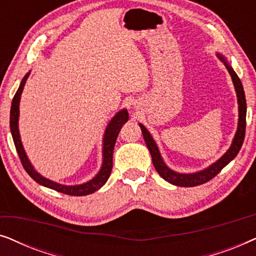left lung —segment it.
<instances>
[{"label":"left lung","instance_id":"left-lung-1","mask_svg":"<svg viewBox=\"0 0 256 256\" xmlns=\"http://www.w3.org/2000/svg\"><path fill=\"white\" fill-rule=\"evenodd\" d=\"M216 57L220 59V62H224V65L226 66L227 71L230 74L232 78L234 88H236V98H238V110H239V118H238V128L234 135L232 144L228 148V150L220 157L218 160H216L214 163H212L211 166L205 168L204 170L197 171V172L192 174H182L177 172L172 169H170L164 162L162 155H160L158 146H157L155 140L150 134L148 129H146L142 124H138L141 127L143 138H144L146 144L148 146L150 155L152 158V164L155 166V169L160 177L164 180L169 182L170 184L176 185V186H183V188H192L197 186V185L204 184L210 180H212L213 177H216L230 160L236 158L238 152H240L241 146H242L244 140V132H246V113H247V104H246V98H244V92L242 84H241L239 76H236V73L234 72L232 66L228 64L227 59L224 57L222 54H216Z\"/></svg>","mask_w":256,"mask_h":256}]
</instances>
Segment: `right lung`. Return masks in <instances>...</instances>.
<instances>
[{"label": "right lung", "mask_w": 256, "mask_h": 256, "mask_svg": "<svg viewBox=\"0 0 256 256\" xmlns=\"http://www.w3.org/2000/svg\"><path fill=\"white\" fill-rule=\"evenodd\" d=\"M30 76V71L24 76L22 82L20 84L18 90L14 96L12 102V110H10V132H12L14 143H15L17 154H18L20 162L23 164V168L29 174V176L32 178L34 180H36L38 184L43 185L45 188H52L62 194H68V196H87L93 194L104 186L108 180V178L110 176L112 168H113V152H114V146L116 142L118 135L120 132L122 126L128 121L129 115L128 110L124 108V110H118L113 118H110L108 124L104 129V134L102 138V164L101 168L96 176L88 182H85L82 184L78 185H64L59 184L57 182H54L48 178L42 176L38 171L34 169L32 164H31L30 160L28 158L26 150L22 144V140H20V129H18V118H20V96H22L24 85H26L28 78Z\"/></svg>", "instance_id": "add662e5"}]
</instances>
